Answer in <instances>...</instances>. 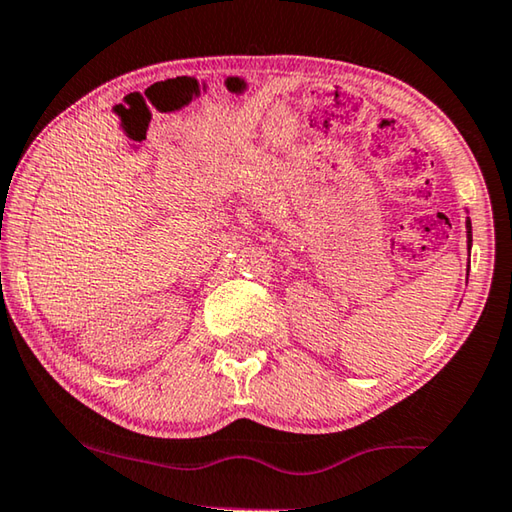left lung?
I'll list each match as a JSON object with an SVG mask.
<instances>
[{"label":"left lung","mask_w":512,"mask_h":512,"mask_svg":"<svg viewBox=\"0 0 512 512\" xmlns=\"http://www.w3.org/2000/svg\"><path fill=\"white\" fill-rule=\"evenodd\" d=\"M465 227H467V250H472V221H469V218ZM467 273H469V264H467Z\"/></svg>","instance_id":"1"}]
</instances>
